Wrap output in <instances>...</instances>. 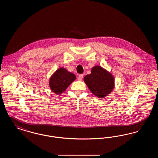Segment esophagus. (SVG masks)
<instances>
[{"instance_id":"1","label":"esophagus","mask_w":158,"mask_h":158,"mask_svg":"<svg viewBox=\"0 0 158 158\" xmlns=\"http://www.w3.org/2000/svg\"><path fill=\"white\" fill-rule=\"evenodd\" d=\"M83 75L82 74H81V75L78 76L77 79H78L79 81H82L83 79Z\"/></svg>"}]
</instances>
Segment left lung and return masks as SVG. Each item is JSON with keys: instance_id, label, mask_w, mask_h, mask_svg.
Listing matches in <instances>:
<instances>
[{"instance_id": "left-lung-1", "label": "left lung", "mask_w": 158, "mask_h": 158, "mask_svg": "<svg viewBox=\"0 0 158 158\" xmlns=\"http://www.w3.org/2000/svg\"><path fill=\"white\" fill-rule=\"evenodd\" d=\"M84 82L90 92L99 98L106 97L114 87L113 76L106 70L98 66L92 68L90 75L84 77Z\"/></svg>"}]
</instances>
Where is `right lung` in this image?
I'll use <instances>...</instances> for the list:
<instances>
[{
  "mask_svg": "<svg viewBox=\"0 0 158 158\" xmlns=\"http://www.w3.org/2000/svg\"><path fill=\"white\" fill-rule=\"evenodd\" d=\"M76 79V76L68 72L64 68L57 70L50 79L49 85L51 90L59 95L67 89L68 86Z\"/></svg>",
  "mask_w": 158,
  "mask_h": 158,
  "instance_id": "obj_1",
  "label": "right lung"
}]
</instances>
